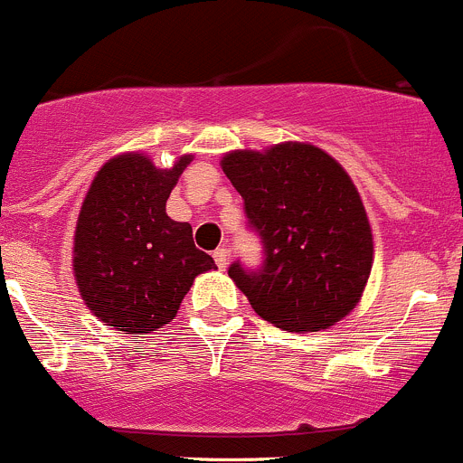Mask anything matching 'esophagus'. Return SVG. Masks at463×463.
I'll use <instances>...</instances> for the list:
<instances>
[{
    "label": "esophagus",
    "mask_w": 463,
    "mask_h": 463,
    "mask_svg": "<svg viewBox=\"0 0 463 463\" xmlns=\"http://www.w3.org/2000/svg\"><path fill=\"white\" fill-rule=\"evenodd\" d=\"M213 260H216V265L221 269L227 268V260H230V251H227V247H218L216 251H213Z\"/></svg>",
    "instance_id": "1"
}]
</instances>
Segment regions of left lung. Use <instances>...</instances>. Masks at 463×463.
Segmentation results:
<instances>
[{
  "instance_id": "1",
  "label": "left lung",
  "mask_w": 463,
  "mask_h": 463,
  "mask_svg": "<svg viewBox=\"0 0 463 463\" xmlns=\"http://www.w3.org/2000/svg\"><path fill=\"white\" fill-rule=\"evenodd\" d=\"M263 260L230 265L251 308L283 331L313 333L354 310L373 260L372 227L345 168L308 144L225 155Z\"/></svg>"
}]
</instances>
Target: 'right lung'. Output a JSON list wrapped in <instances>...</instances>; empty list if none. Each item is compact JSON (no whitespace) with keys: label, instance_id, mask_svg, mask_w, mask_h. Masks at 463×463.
<instances>
[{"label":"right lung","instance_id":"obj_1","mask_svg":"<svg viewBox=\"0 0 463 463\" xmlns=\"http://www.w3.org/2000/svg\"><path fill=\"white\" fill-rule=\"evenodd\" d=\"M191 162L159 171L144 155L109 159L78 216L74 274L91 313L130 335L157 331L180 310L198 274L216 268L189 222L166 216V200Z\"/></svg>","mask_w":463,"mask_h":463}]
</instances>
